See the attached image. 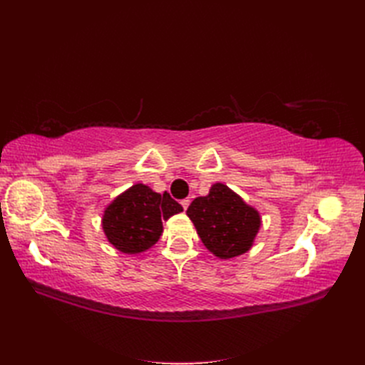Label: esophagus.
I'll return each mask as SVG.
<instances>
[{
  "label": "esophagus",
  "instance_id": "esophagus-1",
  "mask_svg": "<svg viewBox=\"0 0 365 365\" xmlns=\"http://www.w3.org/2000/svg\"><path fill=\"white\" fill-rule=\"evenodd\" d=\"M181 205H182L184 210L189 208V205H190V200H189V197H185V200H182V201H181Z\"/></svg>",
  "mask_w": 365,
  "mask_h": 365
}]
</instances>
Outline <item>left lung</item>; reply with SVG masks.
Segmentation results:
<instances>
[{"mask_svg":"<svg viewBox=\"0 0 365 365\" xmlns=\"http://www.w3.org/2000/svg\"><path fill=\"white\" fill-rule=\"evenodd\" d=\"M187 216L205 248L219 259L247 252L260 228V215L225 184L216 182L207 196H200L187 208Z\"/></svg>","mask_w":365,"mask_h":365,"instance_id":"left-lung-1","label":"left lung"}]
</instances>
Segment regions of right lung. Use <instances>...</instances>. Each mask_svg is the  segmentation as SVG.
<instances>
[{"instance_id": "1", "label": "right lung", "mask_w": 365, "mask_h": 365, "mask_svg": "<svg viewBox=\"0 0 365 365\" xmlns=\"http://www.w3.org/2000/svg\"><path fill=\"white\" fill-rule=\"evenodd\" d=\"M180 212L182 207L168 192L160 195L145 184H135L106 207L102 227L114 248L138 254L157 244L163 220Z\"/></svg>"}]
</instances>
